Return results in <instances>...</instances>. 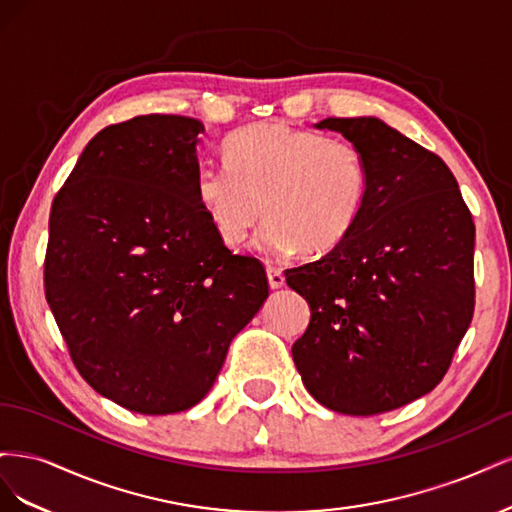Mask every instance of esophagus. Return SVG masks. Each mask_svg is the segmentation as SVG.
<instances>
[{
  "mask_svg": "<svg viewBox=\"0 0 512 512\" xmlns=\"http://www.w3.org/2000/svg\"><path fill=\"white\" fill-rule=\"evenodd\" d=\"M267 277H269V286L275 290V288H282L286 284V277L280 269L275 267H267Z\"/></svg>",
  "mask_w": 512,
  "mask_h": 512,
  "instance_id": "esophagus-1",
  "label": "esophagus"
}]
</instances>
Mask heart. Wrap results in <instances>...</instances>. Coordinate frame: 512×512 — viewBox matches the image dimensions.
I'll return each mask as SVG.
<instances>
[{
  "mask_svg": "<svg viewBox=\"0 0 512 512\" xmlns=\"http://www.w3.org/2000/svg\"><path fill=\"white\" fill-rule=\"evenodd\" d=\"M226 162L196 168V200L228 247L245 241L260 220L256 250L284 258L301 247L327 254L359 222L369 192L363 149L284 121H260L232 134Z\"/></svg>",
  "mask_w": 512,
  "mask_h": 512,
  "instance_id": "1",
  "label": "heart"
}]
</instances>
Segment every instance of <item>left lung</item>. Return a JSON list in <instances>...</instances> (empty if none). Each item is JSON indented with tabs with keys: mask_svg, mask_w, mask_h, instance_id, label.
I'll use <instances>...</instances> for the list:
<instances>
[{
	"mask_svg": "<svg viewBox=\"0 0 512 512\" xmlns=\"http://www.w3.org/2000/svg\"><path fill=\"white\" fill-rule=\"evenodd\" d=\"M359 145L369 192L335 250L286 271L312 318L292 344L307 391L371 416L436 389L474 316L472 213L436 153L376 117L316 123Z\"/></svg>",
	"mask_w": 512,
	"mask_h": 512,
	"instance_id": "left-lung-1",
	"label": "left lung"
}]
</instances>
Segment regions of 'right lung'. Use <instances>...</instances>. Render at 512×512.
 Here are the masks:
<instances>
[{
  "instance_id": "add662e5",
  "label": "right lung",
  "mask_w": 512,
  "mask_h": 512,
  "mask_svg": "<svg viewBox=\"0 0 512 512\" xmlns=\"http://www.w3.org/2000/svg\"><path fill=\"white\" fill-rule=\"evenodd\" d=\"M205 126L138 115L98 132L57 192L44 294L91 389L141 414L196 406L269 297L196 200Z\"/></svg>"
}]
</instances>
